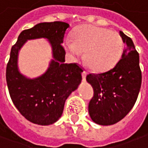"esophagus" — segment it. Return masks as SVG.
Listing matches in <instances>:
<instances>
[{"label": "esophagus", "mask_w": 148, "mask_h": 148, "mask_svg": "<svg viewBox=\"0 0 148 148\" xmlns=\"http://www.w3.org/2000/svg\"><path fill=\"white\" fill-rule=\"evenodd\" d=\"M86 75H87V72L86 71H82V78H83V80H85L86 79Z\"/></svg>", "instance_id": "obj_1"}]
</instances>
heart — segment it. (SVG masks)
I'll return each mask as SVG.
<instances>
[{"label":"heart","mask_w":148,"mask_h":148,"mask_svg":"<svg viewBox=\"0 0 148 148\" xmlns=\"http://www.w3.org/2000/svg\"><path fill=\"white\" fill-rule=\"evenodd\" d=\"M120 35L95 25H84L73 33V41L66 40L64 47L74 58L86 52V62L91 69L102 72L112 69L123 51Z\"/></svg>","instance_id":"heart-1"}]
</instances>
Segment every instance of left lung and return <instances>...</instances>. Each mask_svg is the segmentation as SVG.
Returning <instances> with one entry per match:
<instances>
[{
	"mask_svg": "<svg viewBox=\"0 0 148 148\" xmlns=\"http://www.w3.org/2000/svg\"><path fill=\"white\" fill-rule=\"evenodd\" d=\"M119 34L125 45L121 59L105 73L86 76L94 90L89 114L93 122L101 125H111L124 119L135 105L141 89L139 53L130 37L122 31Z\"/></svg>",
	"mask_w": 148,
	"mask_h": 148,
	"instance_id": "left-lung-1",
	"label": "left lung"
}]
</instances>
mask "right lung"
I'll list each match as a JSON object with an SVG mask.
<instances>
[{"label":"right lung","instance_id":"1","mask_svg":"<svg viewBox=\"0 0 148 148\" xmlns=\"http://www.w3.org/2000/svg\"><path fill=\"white\" fill-rule=\"evenodd\" d=\"M69 28V23L60 21L38 23L23 30L12 47L6 70L9 94L19 113L36 125H49L57 122L66 99L81 82V67L77 63H64L66 52L62 43ZM39 38L49 40L53 59L45 74L28 79L18 71V51L28 39Z\"/></svg>","mask_w":148,"mask_h":148}]
</instances>
